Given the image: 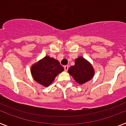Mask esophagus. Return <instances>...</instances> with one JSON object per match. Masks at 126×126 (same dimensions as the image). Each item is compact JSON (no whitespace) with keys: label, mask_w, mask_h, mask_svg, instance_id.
I'll use <instances>...</instances> for the list:
<instances>
[{"label":"esophagus","mask_w":126,"mask_h":126,"mask_svg":"<svg viewBox=\"0 0 126 126\" xmlns=\"http://www.w3.org/2000/svg\"><path fill=\"white\" fill-rule=\"evenodd\" d=\"M68 69H69V65H67L64 66V70H65V71H67Z\"/></svg>","instance_id":"34e87169"}]
</instances>
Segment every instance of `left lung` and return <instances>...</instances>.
<instances>
[{"instance_id":"1","label":"left lung","mask_w":126,"mask_h":126,"mask_svg":"<svg viewBox=\"0 0 126 126\" xmlns=\"http://www.w3.org/2000/svg\"><path fill=\"white\" fill-rule=\"evenodd\" d=\"M68 73L80 84L88 81L94 75V71L92 65L81 57L75 60V65L70 67Z\"/></svg>"}]
</instances>
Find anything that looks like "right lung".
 <instances>
[{
    "instance_id": "obj_1",
    "label": "right lung",
    "mask_w": 126,
    "mask_h": 126,
    "mask_svg": "<svg viewBox=\"0 0 126 126\" xmlns=\"http://www.w3.org/2000/svg\"><path fill=\"white\" fill-rule=\"evenodd\" d=\"M64 69L57 60L47 56L32 67L31 72L37 83L48 86Z\"/></svg>"
}]
</instances>
